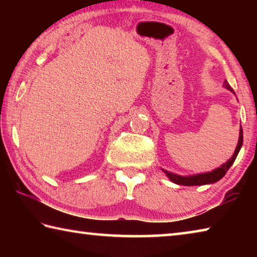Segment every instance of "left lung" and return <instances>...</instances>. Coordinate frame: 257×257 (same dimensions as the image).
Listing matches in <instances>:
<instances>
[{"label":"left lung","mask_w":257,"mask_h":257,"mask_svg":"<svg viewBox=\"0 0 257 257\" xmlns=\"http://www.w3.org/2000/svg\"><path fill=\"white\" fill-rule=\"evenodd\" d=\"M224 86L227 87L228 89L231 90L232 93H234L233 90L230 88L228 82L224 81ZM241 145H242V129L240 128V132H239V141H238V144L236 150H234V153L232 155V158L230 159L227 163H224L223 165H221L220 168L215 169V170H213L211 172H207V173H201V175H196V176H189V177H182V176H178L175 175V173L172 172H169V171H165V175L169 177V179H170L172 182H175L177 185H182V186H201V185H206V184H213V182H216L219 181L220 179H222L224 177L225 173L229 170V168L231 167L232 163L234 162V160H236L237 155L239 153V151L241 149Z\"/></svg>","instance_id":"1"}]
</instances>
